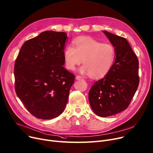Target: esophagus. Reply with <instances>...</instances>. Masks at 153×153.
Masks as SVG:
<instances>
[{
  "instance_id": "esophagus-1",
  "label": "esophagus",
  "mask_w": 153,
  "mask_h": 153,
  "mask_svg": "<svg viewBox=\"0 0 153 153\" xmlns=\"http://www.w3.org/2000/svg\"><path fill=\"white\" fill-rule=\"evenodd\" d=\"M83 79V77H82V76H76V79L77 80H81V79Z\"/></svg>"
}]
</instances>
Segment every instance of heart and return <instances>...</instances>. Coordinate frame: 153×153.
<instances>
[{
	"mask_svg": "<svg viewBox=\"0 0 153 153\" xmlns=\"http://www.w3.org/2000/svg\"><path fill=\"white\" fill-rule=\"evenodd\" d=\"M73 44L67 45L63 52L67 69L73 70L83 61L80 72L98 77L106 75L113 66L116 50L111 44L101 43L90 37H80L74 40Z\"/></svg>",
	"mask_w": 153,
	"mask_h": 153,
	"instance_id": "b5f03b06",
	"label": "heart"
}]
</instances>
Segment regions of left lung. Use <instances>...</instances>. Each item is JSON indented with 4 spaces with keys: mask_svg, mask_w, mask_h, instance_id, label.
Listing matches in <instances>:
<instances>
[{
    "mask_svg": "<svg viewBox=\"0 0 153 153\" xmlns=\"http://www.w3.org/2000/svg\"><path fill=\"white\" fill-rule=\"evenodd\" d=\"M116 50L115 62L106 75L91 87L90 106L100 117L120 113L130 105L139 85V63L127 39L105 30Z\"/></svg>",
    "mask_w": 153,
    "mask_h": 153,
    "instance_id": "left-lung-1",
    "label": "left lung"
}]
</instances>
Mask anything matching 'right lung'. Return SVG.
I'll use <instances>...</instances> for the list:
<instances>
[{"label":"right lung","instance_id":"obj_1","mask_svg":"<svg viewBox=\"0 0 153 153\" xmlns=\"http://www.w3.org/2000/svg\"><path fill=\"white\" fill-rule=\"evenodd\" d=\"M67 34L47 30L26 41L15 60V88L34 117L51 119L62 114L75 76L63 66Z\"/></svg>","mask_w":153,"mask_h":153}]
</instances>
